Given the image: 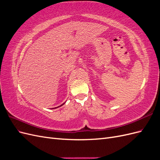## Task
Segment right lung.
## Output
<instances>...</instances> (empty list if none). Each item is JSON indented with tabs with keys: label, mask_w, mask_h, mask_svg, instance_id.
<instances>
[{
	"label": "right lung",
	"mask_w": 160,
	"mask_h": 160,
	"mask_svg": "<svg viewBox=\"0 0 160 160\" xmlns=\"http://www.w3.org/2000/svg\"><path fill=\"white\" fill-rule=\"evenodd\" d=\"M64 103H63V104H64ZM63 104H62L61 105H63ZM61 105H60V106H61ZM57 108H59V107H57ZM52 109H53V108H52Z\"/></svg>",
	"instance_id": "obj_1"
}]
</instances>
